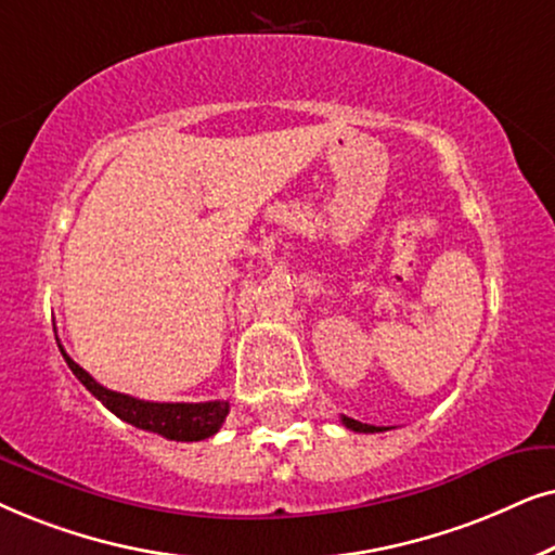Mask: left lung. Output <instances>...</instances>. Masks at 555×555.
<instances>
[{"label": "left lung", "mask_w": 555, "mask_h": 555, "mask_svg": "<svg viewBox=\"0 0 555 555\" xmlns=\"http://www.w3.org/2000/svg\"><path fill=\"white\" fill-rule=\"evenodd\" d=\"M339 421L350 428V431H360V434H375V431H386L383 426H371V424H360V421L354 418H347V416H339Z\"/></svg>", "instance_id": "left-lung-1"}]
</instances>
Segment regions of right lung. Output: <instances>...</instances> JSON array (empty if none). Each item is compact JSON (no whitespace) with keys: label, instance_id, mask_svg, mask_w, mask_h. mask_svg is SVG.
Instances as JSON below:
<instances>
[{"label":"right lung","instance_id":"obj_1","mask_svg":"<svg viewBox=\"0 0 555 555\" xmlns=\"http://www.w3.org/2000/svg\"><path fill=\"white\" fill-rule=\"evenodd\" d=\"M57 339V337H55ZM61 347L65 363L73 371V375L106 405L111 413H116L118 418L127 421V424L144 428V431L159 434V437L172 439V441H203L218 434V428L223 426V421L231 411L228 401H205V403H154V401H139L134 396L116 393V390L103 388L101 383H95L76 360Z\"/></svg>","mask_w":555,"mask_h":555}]
</instances>
